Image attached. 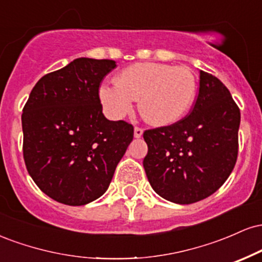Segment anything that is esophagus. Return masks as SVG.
I'll use <instances>...</instances> for the list:
<instances>
[{
    "label": "esophagus",
    "mask_w": 262,
    "mask_h": 262,
    "mask_svg": "<svg viewBox=\"0 0 262 262\" xmlns=\"http://www.w3.org/2000/svg\"><path fill=\"white\" fill-rule=\"evenodd\" d=\"M143 132H144L143 128L135 127V128H134V137H135V138H140L141 135H143Z\"/></svg>",
    "instance_id": "1"
}]
</instances>
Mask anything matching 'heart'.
I'll list each match as a JSON object with an SVG mask.
<instances>
[{"mask_svg":"<svg viewBox=\"0 0 262 262\" xmlns=\"http://www.w3.org/2000/svg\"><path fill=\"white\" fill-rule=\"evenodd\" d=\"M114 83L100 87L104 111L113 118H123L140 98L144 121L155 127L180 121L191 108L197 92L196 77L188 68L160 62L128 66L117 75Z\"/></svg>","mask_w":262,"mask_h":262,"instance_id":"obj_1","label":"heart"}]
</instances>
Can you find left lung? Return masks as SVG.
<instances>
[{"label": "left lung", "mask_w": 262, "mask_h": 262, "mask_svg": "<svg viewBox=\"0 0 262 262\" xmlns=\"http://www.w3.org/2000/svg\"><path fill=\"white\" fill-rule=\"evenodd\" d=\"M240 110L215 76L200 71L193 107L181 121L148 129L143 165L151 187L170 202L191 204L221 187L235 166Z\"/></svg>", "instance_id": "obj_1"}]
</instances>
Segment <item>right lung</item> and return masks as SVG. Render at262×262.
<instances>
[{"label":"right lung","instance_id":"right-lung-1","mask_svg":"<svg viewBox=\"0 0 262 262\" xmlns=\"http://www.w3.org/2000/svg\"><path fill=\"white\" fill-rule=\"evenodd\" d=\"M116 66L113 60L75 59L44 75L25 104L26 167L56 202L83 206L101 197L133 140V125L102 113L100 85Z\"/></svg>","mask_w":262,"mask_h":262}]
</instances>
